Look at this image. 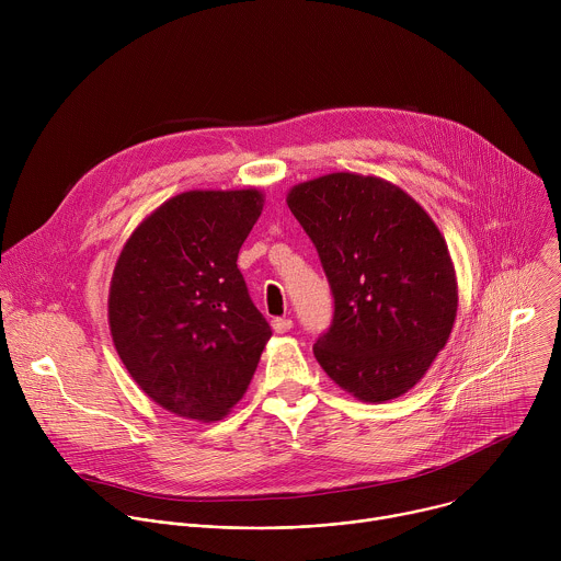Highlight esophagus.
I'll list each match as a JSON object with an SVG mask.
<instances>
[{"label": "esophagus", "instance_id": "1", "mask_svg": "<svg viewBox=\"0 0 561 561\" xmlns=\"http://www.w3.org/2000/svg\"><path fill=\"white\" fill-rule=\"evenodd\" d=\"M290 329H293V319L290 317H275L273 319V331L275 333L282 335V333H288Z\"/></svg>", "mask_w": 561, "mask_h": 561}]
</instances>
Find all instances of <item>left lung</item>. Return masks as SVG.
Returning a JSON list of instances; mask_svg holds the SVG:
<instances>
[{"mask_svg": "<svg viewBox=\"0 0 561 561\" xmlns=\"http://www.w3.org/2000/svg\"><path fill=\"white\" fill-rule=\"evenodd\" d=\"M314 244L335 312L312 353L362 402L409 392L446 346L457 314L448 247L428 213L399 186L331 173L288 191Z\"/></svg>", "mask_w": 561, "mask_h": 561, "instance_id": "obj_1", "label": "left lung"}]
</instances>
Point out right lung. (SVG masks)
I'll return each mask as SVG.
<instances>
[{
  "label": "right lung",
  "mask_w": 561,
  "mask_h": 561,
  "mask_svg": "<svg viewBox=\"0 0 561 561\" xmlns=\"http://www.w3.org/2000/svg\"><path fill=\"white\" fill-rule=\"evenodd\" d=\"M262 208L255 188L175 195L133 230L115 264L117 355L152 402L180 417L228 415L273 335L237 268Z\"/></svg>",
  "instance_id": "add662e5"
}]
</instances>
